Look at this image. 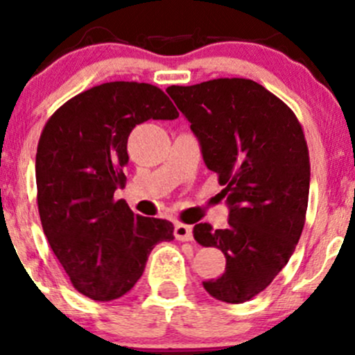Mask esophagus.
<instances>
[{
	"mask_svg": "<svg viewBox=\"0 0 355 355\" xmlns=\"http://www.w3.org/2000/svg\"><path fill=\"white\" fill-rule=\"evenodd\" d=\"M175 237H177L178 241H184V242L192 241V227H191V225H185V223L175 225Z\"/></svg>",
	"mask_w": 355,
	"mask_h": 355,
	"instance_id": "obj_1",
	"label": "esophagus"
}]
</instances>
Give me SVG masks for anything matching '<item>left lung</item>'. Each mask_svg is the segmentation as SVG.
<instances>
[{
  "label": "left lung",
  "mask_w": 355,
  "mask_h": 355,
  "mask_svg": "<svg viewBox=\"0 0 355 355\" xmlns=\"http://www.w3.org/2000/svg\"><path fill=\"white\" fill-rule=\"evenodd\" d=\"M166 92L191 121L230 206L225 230L194 227L196 241L218 247L227 259L225 273L202 285L218 300L247 302L288 263L306 223L311 163L302 125L249 78L171 85Z\"/></svg>",
  "instance_id": "1"
}]
</instances>
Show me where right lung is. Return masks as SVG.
Masks as SVG:
<instances>
[{
	"label": "right lung",
	"instance_id": "obj_1",
	"mask_svg": "<svg viewBox=\"0 0 355 355\" xmlns=\"http://www.w3.org/2000/svg\"><path fill=\"white\" fill-rule=\"evenodd\" d=\"M159 87L106 82L68 99L46 121L35 155L37 209L49 247L82 295L118 299L142 277L153 247L173 225L134 214L123 199L127 141L135 125L173 120Z\"/></svg>",
	"mask_w": 355,
	"mask_h": 355
}]
</instances>
